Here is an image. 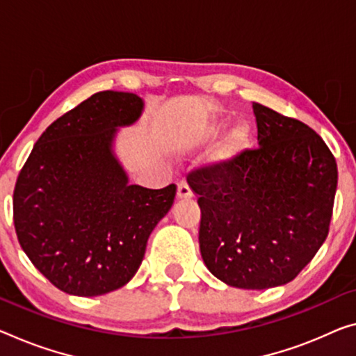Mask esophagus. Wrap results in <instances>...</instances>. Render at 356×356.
<instances>
[{"label": "esophagus", "mask_w": 356, "mask_h": 356, "mask_svg": "<svg viewBox=\"0 0 356 356\" xmlns=\"http://www.w3.org/2000/svg\"><path fill=\"white\" fill-rule=\"evenodd\" d=\"M177 195H178V199H191V197H193V191H191L189 184L186 181H179Z\"/></svg>", "instance_id": "esophagus-1"}]
</instances>
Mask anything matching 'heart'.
I'll return each mask as SVG.
<instances>
[{
    "mask_svg": "<svg viewBox=\"0 0 356 356\" xmlns=\"http://www.w3.org/2000/svg\"><path fill=\"white\" fill-rule=\"evenodd\" d=\"M227 125L229 119H213L200 129L195 143H209V141L216 140L227 129ZM251 145H253V130L248 124L240 122L229 130L221 143L218 145L211 154V162L215 165H227L232 161L238 159L243 152H247Z\"/></svg>",
    "mask_w": 356,
    "mask_h": 356,
    "instance_id": "1",
    "label": "heart"
}]
</instances>
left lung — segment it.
Instances as JSON below:
<instances>
[{
  "mask_svg": "<svg viewBox=\"0 0 356 356\" xmlns=\"http://www.w3.org/2000/svg\"><path fill=\"white\" fill-rule=\"evenodd\" d=\"M258 147L189 175L200 207L199 245L229 286L286 285L326 240L337 188L330 147L309 125L253 103Z\"/></svg>",
  "mask_w": 356,
  "mask_h": 356,
  "instance_id": "obj_1",
  "label": "left lung"
}]
</instances>
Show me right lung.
Wrapping results in <instances>:
<instances>
[{"instance_id": "right-lung-1", "label": "right lung", "mask_w": 356, "mask_h": 356, "mask_svg": "<svg viewBox=\"0 0 356 356\" xmlns=\"http://www.w3.org/2000/svg\"><path fill=\"white\" fill-rule=\"evenodd\" d=\"M145 100L130 92L94 94L46 129L15 183L14 226L22 250L54 286L102 296L132 280L177 186L129 183L114 152L121 127Z\"/></svg>"}]
</instances>
